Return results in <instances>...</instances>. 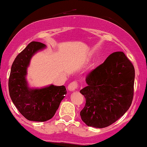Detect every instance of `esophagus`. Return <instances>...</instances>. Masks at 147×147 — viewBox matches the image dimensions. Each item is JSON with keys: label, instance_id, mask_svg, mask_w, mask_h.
Masks as SVG:
<instances>
[{"label": "esophagus", "instance_id": "34e87169", "mask_svg": "<svg viewBox=\"0 0 147 147\" xmlns=\"http://www.w3.org/2000/svg\"><path fill=\"white\" fill-rule=\"evenodd\" d=\"M78 88V84L76 82H72L68 85V88L70 91H75Z\"/></svg>", "mask_w": 147, "mask_h": 147}]
</instances>
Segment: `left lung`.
Listing matches in <instances>:
<instances>
[{
    "label": "left lung",
    "instance_id": "obj_1",
    "mask_svg": "<svg viewBox=\"0 0 147 147\" xmlns=\"http://www.w3.org/2000/svg\"><path fill=\"white\" fill-rule=\"evenodd\" d=\"M135 69L123 52H115L88 74L87 86L80 90L86 99L80 112L88 126L106 127L128 111L133 97Z\"/></svg>",
    "mask_w": 147,
    "mask_h": 147
}]
</instances>
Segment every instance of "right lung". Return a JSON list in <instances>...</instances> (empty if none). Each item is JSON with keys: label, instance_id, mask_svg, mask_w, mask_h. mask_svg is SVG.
Wrapping results in <instances>:
<instances>
[{"label": "right lung", "instance_id": "1", "mask_svg": "<svg viewBox=\"0 0 147 147\" xmlns=\"http://www.w3.org/2000/svg\"><path fill=\"white\" fill-rule=\"evenodd\" d=\"M46 45L32 41L16 57L11 68L9 78V92L11 101L27 119L45 122L52 118L60 103L67 94L64 86L53 84L41 88H30L27 81L30 60L36 52Z\"/></svg>", "mask_w": 147, "mask_h": 147}]
</instances>
